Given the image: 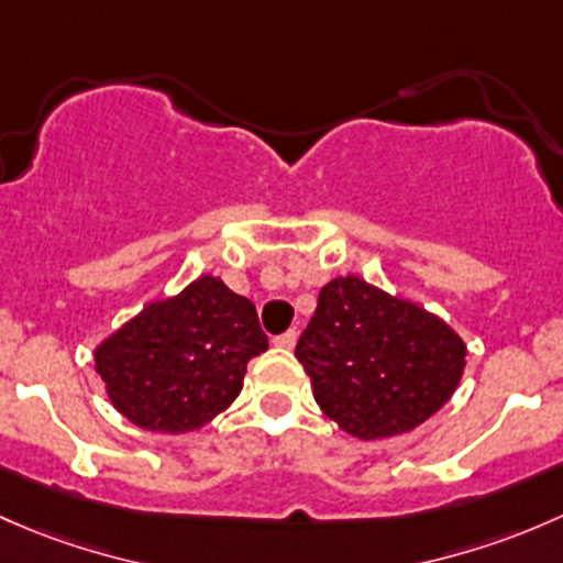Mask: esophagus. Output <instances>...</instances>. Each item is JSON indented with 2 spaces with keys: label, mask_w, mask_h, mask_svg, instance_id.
Wrapping results in <instances>:
<instances>
[{
  "label": "esophagus",
  "mask_w": 563,
  "mask_h": 563,
  "mask_svg": "<svg viewBox=\"0 0 563 563\" xmlns=\"http://www.w3.org/2000/svg\"><path fill=\"white\" fill-rule=\"evenodd\" d=\"M295 341H298V333H295V330H287V333L276 335L274 344H276V346H282V350H292Z\"/></svg>",
  "instance_id": "obj_1"
}]
</instances>
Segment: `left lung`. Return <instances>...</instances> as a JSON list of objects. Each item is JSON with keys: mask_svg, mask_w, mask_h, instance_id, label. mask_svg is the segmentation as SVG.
Wrapping results in <instances>:
<instances>
[{"mask_svg": "<svg viewBox=\"0 0 563 563\" xmlns=\"http://www.w3.org/2000/svg\"><path fill=\"white\" fill-rule=\"evenodd\" d=\"M295 357L324 415L371 442L437 415L461 382L466 346L420 306L341 276L320 289Z\"/></svg>", "mask_w": 563, "mask_h": 563, "instance_id": "obj_1", "label": "left lung"}]
</instances>
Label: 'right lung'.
<instances>
[{"label":"right lung","mask_w":563,"mask_h":563,"mask_svg":"<svg viewBox=\"0 0 563 563\" xmlns=\"http://www.w3.org/2000/svg\"><path fill=\"white\" fill-rule=\"evenodd\" d=\"M268 350L249 298L213 276L148 303L95 352L113 407L137 428L184 433L239 398L246 363Z\"/></svg>","instance_id":"add662e5"}]
</instances>
